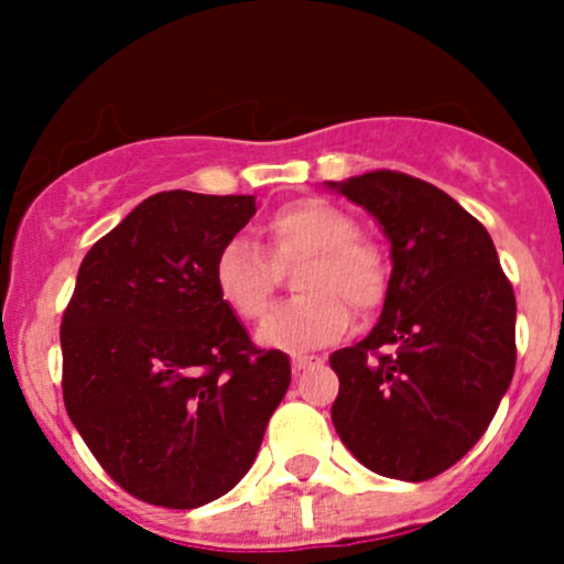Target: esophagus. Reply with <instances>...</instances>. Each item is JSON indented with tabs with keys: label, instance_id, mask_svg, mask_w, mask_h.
Returning a JSON list of instances; mask_svg holds the SVG:
<instances>
[{
	"label": "esophagus",
	"instance_id": "esophagus-1",
	"mask_svg": "<svg viewBox=\"0 0 564 564\" xmlns=\"http://www.w3.org/2000/svg\"><path fill=\"white\" fill-rule=\"evenodd\" d=\"M316 357H308V355H294L292 357V371L294 373H300V371H305V368L311 366V362H314Z\"/></svg>",
	"mask_w": 564,
	"mask_h": 564
}]
</instances>
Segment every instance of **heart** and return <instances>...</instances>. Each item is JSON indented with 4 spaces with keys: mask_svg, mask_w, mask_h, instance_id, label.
I'll use <instances>...</instances> for the list:
<instances>
[{
    "mask_svg": "<svg viewBox=\"0 0 564 564\" xmlns=\"http://www.w3.org/2000/svg\"><path fill=\"white\" fill-rule=\"evenodd\" d=\"M264 250L235 237L218 250L213 283L226 308L242 322L264 316L281 272L300 264L303 297L261 322L259 340L272 349L305 351L340 338L351 314L371 316L390 289L382 248L360 235L355 215L327 198H297L272 209L261 224Z\"/></svg>",
    "mask_w": 564,
    "mask_h": 564,
    "instance_id": "b5f03b06",
    "label": "heart"
}]
</instances>
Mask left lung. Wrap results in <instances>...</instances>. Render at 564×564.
Masks as SVG:
<instances>
[{"instance_id": "8db88e82", "label": "left lung", "mask_w": 564, "mask_h": 564, "mask_svg": "<svg viewBox=\"0 0 564 564\" xmlns=\"http://www.w3.org/2000/svg\"><path fill=\"white\" fill-rule=\"evenodd\" d=\"M390 240L382 318L329 355L333 425L351 456L431 480L475 447L516 371V294L491 235L431 182L377 169L333 182Z\"/></svg>"}]
</instances>
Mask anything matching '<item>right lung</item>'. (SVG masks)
<instances>
[{
  "mask_svg": "<svg viewBox=\"0 0 564 564\" xmlns=\"http://www.w3.org/2000/svg\"><path fill=\"white\" fill-rule=\"evenodd\" d=\"M253 196L163 191L100 237L62 316V398L130 497L191 510L246 477L292 382L218 297V250Z\"/></svg>",
  "mask_w": 564,
  "mask_h": 564,
  "instance_id": "add662e5",
  "label": "right lung"
}]
</instances>
